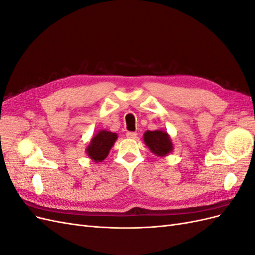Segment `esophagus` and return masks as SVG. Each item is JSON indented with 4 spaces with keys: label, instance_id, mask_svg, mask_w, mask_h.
Here are the masks:
<instances>
[{
    "label": "esophagus",
    "instance_id": "esophagus-1",
    "mask_svg": "<svg viewBox=\"0 0 255 255\" xmlns=\"http://www.w3.org/2000/svg\"><path fill=\"white\" fill-rule=\"evenodd\" d=\"M126 135H127L128 138H136L137 133H135V132H127Z\"/></svg>",
    "mask_w": 255,
    "mask_h": 255
}]
</instances>
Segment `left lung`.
Instances as JSON below:
<instances>
[{"label": "left lung", "mask_w": 255, "mask_h": 255, "mask_svg": "<svg viewBox=\"0 0 255 255\" xmlns=\"http://www.w3.org/2000/svg\"><path fill=\"white\" fill-rule=\"evenodd\" d=\"M143 140L149 149L158 156H165L172 151L170 137L163 130H146L143 135Z\"/></svg>", "instance_id": "1"}]
</instances>
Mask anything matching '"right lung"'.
Returning <instances> with one entry per match:
<instances>
[{
	"label": "right lung",
	"mask_w": 255,
	"mask_h": 255,
	"mask_svg": "<svg viewBox=\"0 0 255 255\" xmlns=\"http://www.w3.org/2000/svg\"><path fill=\"white\" fill-rule=\"evenodd\" d=\"M117 139V134L109 130H100L92 138L87 148L88 156L95 161H102L109 155L110 150Z\"/></svg>",
	"instance_id": "right-lung-1"
}]
</instances>
